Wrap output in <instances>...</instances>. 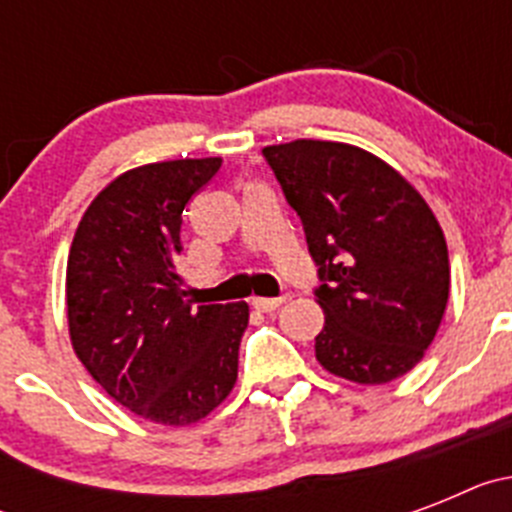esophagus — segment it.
<instances>
[{
    "label": "esophagus",
    "instance_id": "1",
    "mask_svg": "<svg viewBox=\"0 0 512 512\" xmlns=\"http://www.w3.org/2000/svg\"><path fill=\"white\" fill-rule=\"evenodd\" d=\"M251 305L259 312H274L284 305V297H253Z\"/></svg>",
    "mask_w": 512,
    "mask_h": 512
}]
</instances>
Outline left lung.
<instances>
[{"label": "left lung", "mask_w": 512, "mask_h": 512, "mask_svg": "<svg viewBox=\"0 0 512 512\" xmlns=\"http://www.w3.org/2000/svg\"><path fill=\"white\" fill-rule=\"evenodd\" d=\"M318 264L325 325L315 359L356 384L408 374L449 302V248L436 215L397 169L336 140L266 146Z\"/></svg>", "instance_id": "8db88e82"}]
</instances>
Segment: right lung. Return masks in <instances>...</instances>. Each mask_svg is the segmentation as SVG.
<instances>
[{
	"label": "right lung",
	"instance_id": "1",
	"mask_svg": "<svg viewBox=\"0 0 512 512\" xmlns=\"http://www.w3.org/2000/svg\"><path fill=\"white\" fill-rule=\"evenodd\" d=\"M223 158L135 166L92 200L66 264V315L76 359L122 408L151 423L192 425L238 379L246 302L184 300L176 271L182 212Z\"/></svg>",
	"mask_w": 512,
	"mask_h": 512
}]
</instances>
